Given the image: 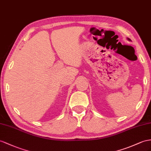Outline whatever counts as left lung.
<instances>
[{"instance_id": "8db88e82", "label": "left lung", "mask_w": 151, "mask_h": 151, "mask_svg": "<svg viewBox=\"0 0 151 151\" xmlns=\"http://www.w3.org/2000/svg\"><path fill=\"white\" fill-rule=\"evenodd\" d=\"M127 40H128V41H131V40H130V39H129V38H128V37H127Z\"/></svg>"}]
</instances>
